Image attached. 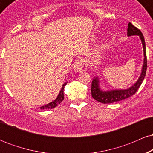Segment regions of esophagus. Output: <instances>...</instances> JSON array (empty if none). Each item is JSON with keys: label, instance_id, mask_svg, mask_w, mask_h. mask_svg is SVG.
I'll use <instances>...</instances> for the list:
<instances>
[{"label": "esophagus", "instance_id": "34e87169", "mask_svg": "<svg viewBox=\"0 0 153 153\" xmlns=\"http://www.w3.org/2000/svg\"><path fill=\"white\" fill-rule=\"evenodd\" d=\"M88 63L84 59H78L73 65V69L75 71L81 72L86 71Z\"/></svg>", "mask_w": 153, "mask_h": 153}]
</instances>
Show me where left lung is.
I'll list each match as a JSON object with an SVG mask.
<instances>
[{"label": "left lung", "mask_w": 153, "mask_h": 153, "mask_svg": "<svg viewBox=\"0 0 153 153\" xmlns=\"http://www.w3.org/2000/svg\"><path fill=\"white\" fill-rule=\"evenodd\" d=\"M137 35L140 38L143 48V64L142 66L141 73L138 80L131 86L127 89H112V90H103L100 86L101 81L98 75L95 76L92 80L91 85V95L95 100L102 103H111L122 101V100L128 99L133 96L138 88L141 85L144 80L147 71V56H146V47H145V42L143 34L140 29L133 26L130 22L128 24L127 36H134Z\"/></svg>", "instance_id": "left-lung-1"}]
</instances>
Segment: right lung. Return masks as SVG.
Here are the masks:
<instances>
[{"label":"right lung","mask_w":153,"mask_h":153,"mask_svg":"<svg viewBox=\"0 0 153 153\" xmlns=\"http://www.w3.org/2000/svg\"><path fill=\"white\" fill-rule=\"evenodd\" d=\"M67 84V82H65L64 84L62 85V88H61L60 91H59L58 96H57L55 99L52 102L47 103V104L45 105V106H42L40 107V109L43 110V109H52V108H55L56 106H58V105L64 99V88L65 86V85Z\"/></svg>","instance_id":"right-lung-1"}]
</instances>
